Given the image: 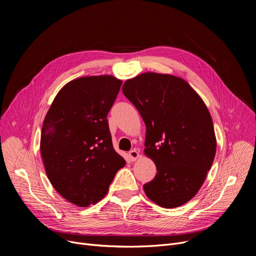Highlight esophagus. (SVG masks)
<instances>
[{
    "instance_id": "esophagus-1",
    "label": "esophagus",
    "mask_w": 256,
    "mask_h": 256,
    "mask_svg": "<svg viewBox=\"0 0 256 256\" xmlns=\"http://www.w3.org/2000/svg\"><path fill=\"white\" fill-rule=\"evenodd\" d=\"M128 156H130V160H132V162H134V160H136L140 156V154H139V152L137 150H130L128 152Z\"/></svg>"
}]
</instances>
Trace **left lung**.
<instances>
[{"label":"left lung","mask_w":256,"mask_h":256,"mask_svg":"<svg viewBox=\"0 0 256 256\" xmlns=\"http://www.w3.org/2000/svg\"><path fill=\"white\" fill-rule=\"evenodd\" d=\"M126 98L146 126L145 150L156 166L143 186L154 202L172 208L192 199L202 186L216 154V137L204 100L186 80L145 72L128 80Z\"/></svg>","instance_id":"8db88e82"}]
</instances>
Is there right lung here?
Wrapping results in <instances>:
<instances>
[{"instance_id": "1", "label": "right lung", "mask_w": 256, "mask_h": 256, "mask_svg": "<svg viewBox=\"0 0 256 256\" xmlns=\"http://www.w3.org/2000/svg\"><path fill=\"white\" fill-rule=\"evenodd\" d=\"M121 84L112 76L74 80L59 91L44 120L40 152L46 176L78 206L98 204L126 165L114 150L106 119Z\"/></svg>"}]
</instances>
